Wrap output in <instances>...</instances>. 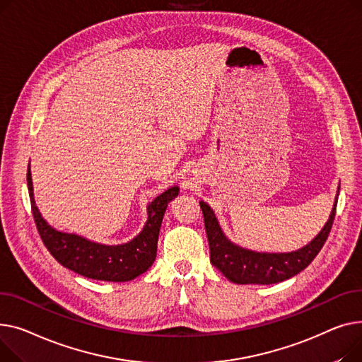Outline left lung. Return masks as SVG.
I'll list each match as a JSON object with an SVG mask.
<instances>
[{
    "label": "left lung",
    "mask_w": 362,
    "mask_h": 362,
    "mask_svg": "<svg viewBox=\"0 0 362 362\" xmlns=\"http://www.w3.org/2000/svg\"><path fill=\"white\" fill-rule=\"evenodd\" d=\"M336 206L337 197L327 223L308 245L293 252L270 254L254 252L233 245L223 235L214 211L210 210V207L204 202H200V209L204 218L206 235L210 248V263L218 270H221L225 278H228L233 284L270 285L286 281L304 270L323 248L334 221Z\"/></svg>",
    "instance_id": "8db88e82"
}]
</instances>
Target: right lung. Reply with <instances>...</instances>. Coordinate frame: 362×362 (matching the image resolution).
I'll list each match as a JSON object with an SVG mask.
<instances>
[{"label":"right lung","instance_id":"obj_1","mask_svg":"<svg viewBox=\"0 0 362 362\" xmlns=\"http://www.w3.org/2000/svg\"><path fill=\"white\" fill-rule=\"evenodd\" d=\"M28 187L37 232L51 256L64 267L84 278L108 282L132 281L153 264L166 206L178 196L180 191L178 187H171L148 204L147 222L134 240L122 245H102L74 233L55 230L44 221L35 204L30 169H28Z\"/></svg>","mask_w":362,"mask_h":362}]
</instances>
